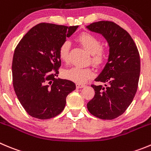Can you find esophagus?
<instances>
[{
	"mask_svg": "<svg viewBox=\"0 0 151 151\" xmlns=\"http://www.w3.org/2000/svg\"><path fill=\"white\" fill-rule=\"evenodd\" d=\"M86 86L84 85V84H81V83H77L76 84V87H77V88H83V87H85Z\"/></svg>",
	"mask_w": 151,
	"mask_h": 151,
	"instance_id": "34e87169",
	"label": "esophagus"
}]
</instances>
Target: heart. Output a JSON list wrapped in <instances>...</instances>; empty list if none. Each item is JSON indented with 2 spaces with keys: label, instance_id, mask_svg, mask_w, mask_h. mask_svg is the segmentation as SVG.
I'll list each match as a JSON object with an SVG mask.
<instances>
[{
  "label": "heart",
  "instance_id": "heart-1",
  "mask_svg": "<svg viewBox=\"0 0 151 151\" xmlns=\"http://www.w3.org/2000/svg\"><path fill=\"white\" fill-rule=\"evenodd\" d=\"M77 41L87 51L91 54V63L95 66H100L104 62L106 56V51L98 37L90 33H84L77 37ZM71 44L68 41H65L59 49V56L64 63H68L69 50ZM94 71L91 68L74 66L65 70L63 76L68 80L77 83H83L89 77H92Z\"/></svg>",
  "mask_w": 151,
  "mask_h": 151
}]
</instances>
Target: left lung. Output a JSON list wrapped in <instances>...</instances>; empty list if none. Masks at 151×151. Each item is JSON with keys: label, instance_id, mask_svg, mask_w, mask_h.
Segmentation results:
<instances>
[{"label": "left lung", "instance_id": "obj_1", "mask_svg": "<svg viewBox=\"0 0 151 151\" xmlns=\"http://www.w3.org/2000/svg\"><path fill=\"white\" fill-rule=\"evenodd\" d=\"M100 33L109 47L108 61L95 80L103 86L91 85L95 96L87 104L91 115L112 120L122 115L133 101L140 75V56L134 41L125 29L108 21L86 26Z\"/></svg>", "mask_w": 151, "mask_h": 151}]
</instances>
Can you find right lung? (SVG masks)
Here are the masks:
<instances>
[{
	"instance_id": "obj_1",
	"label": "right lung",
	"mask_w": 151,
	"mask_h": 151,
	"mask_svg": "<svg viewBox=\"0 0 151 151\" xmlns=\"http://www.w3.org/2000/svg\"><path fill=\"white\" fill-rule=\"evenodd\" d=\"M78 26L40 23L18 44L12 59V82L18 101L33 118L49 119L64 109L66 97L75 90L71 80L55 78L61 65L59 49Z\"/></svg>"
}]
</instances>
